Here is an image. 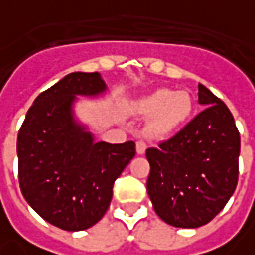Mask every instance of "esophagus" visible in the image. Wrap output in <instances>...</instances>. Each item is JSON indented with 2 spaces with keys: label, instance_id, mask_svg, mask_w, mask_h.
<instances>
[{
  "label": "esophagus",
  "instance_id": "obj_1",
  "mask_svg": "<svg viewBox=\"0 0 255 255\" xmlns=\"http://www.w3.org/2000/svg\"><path fill=\"white\" fill-rule=\"evenodd\" d=\"M135 148H137V154L142 155V154L145 152V149H147V144H145L144 141H138V142L135 144Z\"/></svg>",
  "mask_w": 255,
  "mask_h": 255
}]
</instances>
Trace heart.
I'll return each instance as SVG.
<instances>
[{
	"label": "heart",
	"instance_id": "heart-1",
	"mask_svg": "<svg viewBox=\"0 0 255 255\" xmlns=\"http://www.w3.org/2000/svg\"><path fill=\"white\" fill-rule=\"evenodd\" d=\"M194 103L190 93L157 88L131 103V111L149 117L147 132L162 137L174 132L187 123L193 113Z\"/></svg>",
	"mask_w": 255,
	"mask_h": 255
}]
</instances>
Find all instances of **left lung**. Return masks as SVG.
I'll list each match as a JSON object with an SVG mask.
<instances>
[{
  "instance_id": "left-lung-1",
  "label": "left lung",
  "mask_w": 255,
  "mask_h": 255,
  "mask_svg": "<svg viewBox=\"0 0 255 255\" xmlns=\"http://www.w3.org/2000/svg\"><path fill=\"white\" fill-rule=\"evenodd\" d=\"M198 103L204 111L145 154L149 200L157 216L174 227L210 223L237 187L240 132L234 117L203 84H198Z\"/></svg>"
}]
</instances>
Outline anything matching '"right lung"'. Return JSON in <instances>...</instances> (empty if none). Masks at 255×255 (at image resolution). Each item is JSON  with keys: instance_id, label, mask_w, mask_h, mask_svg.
<instances>
[{"instance_id": "obj_1", "label": "right lung", "mask_w": 255, "mask_h": 255, "mask_svg": "<svg viewBox=\"0 0 255 255\" xmlns=\"http://www.w3.org/2000/svg\"><path fill=\"white\" fill-rule=\"evenodd\" d=\"M100 72H71L35 98L18 132L21 193L45 221L67 231L93 227L107 213L114 181L135 142L108 144L74 116L77 95L104 94Z\"/></svg>"}]
</instances>
